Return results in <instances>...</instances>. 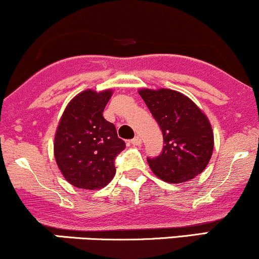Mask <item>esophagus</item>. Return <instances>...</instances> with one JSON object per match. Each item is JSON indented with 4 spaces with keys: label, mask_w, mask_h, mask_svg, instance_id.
Listing matches in <instances>:
<instances>
[{
    "label": "esophagus",
    "mask_w": 259,
    "mask_h": 259,
    "mask_svg": "<svg viewBox=\"0 0 259 259\" xmlns=\"http://www.w3.org/2000/svg\"><path fill=\"white\" fill-rule=\"evenodd\" d=\"M131 143H132L133 146H140V144L142 143L141 137H138V136H136V137L133 138V140H131Z\"/></svg>",
    "instance_id": "34e87169"
}]
</instances>
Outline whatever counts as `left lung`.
Returning <instances> with one entry per match:
<instances>
[{
  "label": "left lung",
  "mask_w": 259,
  "mask_h": 259,
  "mask_svg": "<svg viewBox=\"0 0 259 259\" xmlns=\"http://www.w3.org/2000/svg\"><path fill=\"white\" fill-rule=\"evenodd\" d=\"M140 95L159 124L165 146L147 158L164 182L183 183L202 173L213 151V133L205 113L188 96L169 89H142Z\"/></svg>",
  "instance_id": "left-lung-1"
}]
</instances>
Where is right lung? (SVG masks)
Returning <instances> with one entry per match:
<instances>
[{"label": "right lung", "instance_id": "right-lung-1", "mask_svg": "<svg viewBox=\"0 0 259 259\" xmlns=\"http://www.w3.org/2000/svg\"><path fill=\"white\" fill-rule=\"evenodd\" d=\"M112 91L86 90L69 102L54 140L58 166L71 185L101 189L116 174L115 159L126 144L102 116Z\"/></svg>", "mask_w": 259, "mask_h": 259}]
</instances>
